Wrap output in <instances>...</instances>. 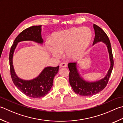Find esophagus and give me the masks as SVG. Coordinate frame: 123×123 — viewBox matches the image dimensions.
Segmentation results:
<instances>
[{
  "label": "esophagus",
  "instance_id": "esophagus-1",
  "mask_svg": "<svg viewBox=\"0 0 123 123\" xmlns=\"http://www.w3.org/2000/svg\"><path fill=\"white\" fill-rule=\"evenodd\" d=\"M60 67H64V68H66V67H67V64L66 63H64V62H62V63H60Z\"/></svg>",
  "mask_w": 123,
  "mask_h": 123
}]
</instances>
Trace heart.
<instances>
[{"mask_svg": "<svg viewBox=\"0 0 123 123\" xmlns=\"http://www.w3.org/2000/svg\"><path fill=\"white\" fill-rule=\"evenodd\" d=\"M92 31L87 27H73L53 35L52 43L47 49L53 56L58 57L66 51L68 59L77 60L83 56L92 42Z\"/></svg>", "mask_w": 123, "mask_h": 123, "instance_id": "heart-1", "label": "heart"}]
</instances>
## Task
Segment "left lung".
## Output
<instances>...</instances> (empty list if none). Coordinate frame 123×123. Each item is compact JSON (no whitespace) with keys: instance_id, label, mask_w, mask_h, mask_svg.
Masks as SVG:
<instances>
[{"instance_id":"8db88e82","label":"left lung","mask_w":123,"mask_h":123,"mask_svg":"<svg viewBox=\"0 0 123 123\" xmlns=\"http://www.w3.org/2000/svg\"><path fill=\"white\" fill-rule=\"evenodd\" d=\"M93 28L95 32V38L93 45H95L98 42H102L107 46L109 55L110 66L104 78L95 81H88L85 80L79 73L77 63L74 62L68 64V68L70 70V84L76 94L85 97H90L97 94L105 87L114 67L111 44L108 36L101 28L95 24L93 25Z\"/></svg>"}]
</instances>
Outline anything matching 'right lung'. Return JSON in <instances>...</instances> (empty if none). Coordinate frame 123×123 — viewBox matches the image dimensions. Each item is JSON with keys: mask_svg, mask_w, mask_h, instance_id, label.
I'll return each instance as SVG.
<instances>
[{"mask_svg": "<svg viewBox=\"0 0 123 123\" xmlns=\"http://www.w3.org/2000/svg\"><path fill=\"white\" fill-rule=\"evenodd\" d=\"M41 32L42 25L31 26L22 31L15 38L9 52L11 75L14 85L25 95L33 98L44 97L49 93L53 86L54 77L59 71V66L45 67L37 77L31 80H25L19 78L16 74L13 65V57L18 43L23 41H33L42 44L43 39Z\"/></svg>", "mask_w": 123, "mask_h": 123, "instance_id": "add662e5", "label": "right lung"}]
</instances>
